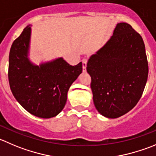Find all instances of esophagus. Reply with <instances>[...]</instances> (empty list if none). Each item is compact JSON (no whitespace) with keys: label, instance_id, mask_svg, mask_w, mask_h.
Instances as JSON below:
<instances>
[{"label":"esophagus","instance_id":"obj_1","mask_svg":"<svg viewBox=\"0 0 156 156\" xmlns=\"http://www.w3.org/2000/svg\"><path fill=\"white\" fill-rule=\"evenodd\" d=\"M87 60L86 58H83L82 59V68H83V72H86V67H87Z\"/></svg>","mask_w":156,"mask_h":156}]
</instances>
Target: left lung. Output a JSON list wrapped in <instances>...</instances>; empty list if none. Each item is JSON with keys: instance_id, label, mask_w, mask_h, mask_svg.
<instances>
[{"instance_id": "left-lung-1", "label": "left lung", "mask_w": 156, "mask_h": 156, "mask_svg": "<svg viewBox=\"0 0 156 156\" xmlns=\"http://www.w3.org/2000/svg\"><path fill=\"white\" fill-rule=\"evenodd\" d=\"M95 107L108 118L128 113L141 98L149 74L143 38L131 25L117 23L109 41L87 64Z\"/></svg>"}]
</instances>
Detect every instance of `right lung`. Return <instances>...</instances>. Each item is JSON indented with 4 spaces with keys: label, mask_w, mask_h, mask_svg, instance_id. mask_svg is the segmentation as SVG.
Wrapping results in <instances>:
<instances>
[{
    "label": "right lung",
    "mask_w": 156,
    "mask_h": 156,
    "mask_svg": "<svg viewBox=\"0 0 156 156\" xmlns=\"http://www.w3.org/2000/svg\"><path fill=\"white\" fill-rule=\"evenodd\" d=\"M30 32V27H26L10 48L9 84L26 110L40 118H51L64 108L69 87L82 72V62L72 66L59 58L34 66L27 58Z\"/></svg>",
    "instance_id": "obj_1"
}]
</instances>
